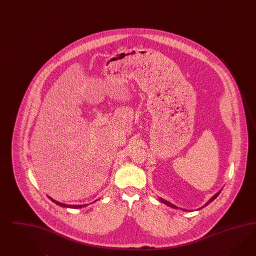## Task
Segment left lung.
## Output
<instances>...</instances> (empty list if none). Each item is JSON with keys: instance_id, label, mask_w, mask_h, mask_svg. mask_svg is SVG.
Instances as JSON below:
<instances>
[{"instance_id": "8db88e82", "label": "left lung", "mask_w": 256, "mask_h": 256, "mask_svg": "<svg viewBox=\"0 0 256 256\" xmlns=\"http://www.w3.org/2000/svg\"><path fill=\"white\" fill-rule=\"evenodd\" d=\"M220 193H221V192H218V193L216 194H214V196H212V198H210V200H208V202L207 204H206L205 206H207L208 204V203H210L212 201L214 200L215 198H217V196H219V194ZM159 200L161 201L162 203H164V204H166L168 206H170V207L173 208H178V207H177V206L173 205V204H172L170 202H168V201L165 200H163V198H159ZM184 210V212H187V210Z\"/></svg>"}]
</instances>
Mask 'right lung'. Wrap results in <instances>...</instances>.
I'll list each match as a JSON object with an SVG mask.
<instances>
[{"label":"right lung","mask_w":256,"mask_h":256,"mask_svg":"<svg viewBox=\"0 0 256 256\" xmlns=\"http://www.w3.org/2000/svg\"><path fill=\"white\" fill-rule=\"evenodd\" d=\"M49 198L51 200L53 201V202H55L56 205H58V206H62V207L64 208H80L84 207L83 205H66V204H63V203H60V202H58V201L54 200H52L50 196H48ZM95 202V201H94ZM88 205V204H86ZM86 205H84V206H86Z\"/></svg>","instance_id":"right-lung-1"}]
</instances>
